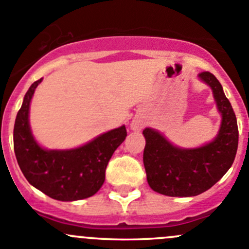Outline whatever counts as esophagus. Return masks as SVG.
Wrapping results in <instances>:
<instances>
[{
  "instance_id": "esophagus-1",
  "label": "esophagus",
  "mask_w": 249,
  "mask_h": 249,
  "mask_svg": "<svg viewBox=\"0 0 249 249\" xmlns=\"http://www.w3.org/2000/svg\"><path fill=\"white\" fill-rule=\"evenodd\" d=\"M141 127H142V123H141V120L135 119L134 122L131 123V129L135 130V131H137V130H141Z\"/></svg>"
}]
</instances>
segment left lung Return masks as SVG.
Listing matches in <instances>:
<instances>
[{
    "mask_svg": "<svg viewBox=\"0 0 249 249\" xmlns=\"http://www.w3.org/2000/svg\"><path fill=\"white\" fill-rule=\"evenodd\" d=\"M199 77L212 88L222 113V126L215 140L195 149H180L158 131L143 130V164L148 184L167 196H195L210 189L230 169L237 152L238 129L231 104L211 72L203 71Z\"/></svg>",
    "mask_w": 249,
    "mask_h": 249,
    "instance_id": "obj_1",
    "label": "left lung"
}]
</instances>
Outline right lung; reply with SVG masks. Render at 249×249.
<instances>
[{"label": "right lung", "instance_id": "1", "mask_svg": "<svg viewBox=\"0 0 249 249\" xmlns=\"http://www.w3.org/2000/svg\"><path fill=\"white\" fill-rule=\"evenodd\" d=\"M41 82L42 78L27 90L14 124V153L20 170L30 184L52 199L74 201L92 196L104 184L110 157L126 137V129L110 130L77 149H42L29 126L30 101Z\"/></svg>", "mask_w": 249, "mask_h": 249}]
</instances>
